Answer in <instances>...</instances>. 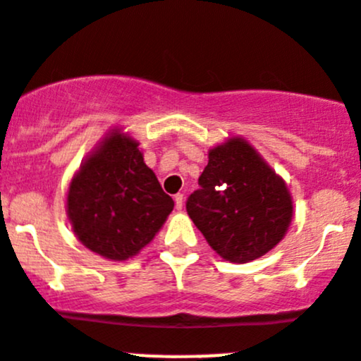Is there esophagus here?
Masks as SVG:
<instances>
[{
    "label": "esophagus",
    "instance_id": "obj_1",
    "mask_svg": "<svg viewBox=\"0 0 361 361\" xmlns=\"http://www.w3.org/2000/svg\"><path fill=\"white\" fill-rule=\"evenodd\" d=\"M174 204H176V210H181V208H183V194H176V196H174Z\"/></svg>",
    "mask_w": 361,
    "mask_h": 361
}]
</instances>
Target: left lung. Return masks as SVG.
<instances>
[{"label": "left lung", "instance_id": "1", "mask_svg": "<svg viewBox=\"0 0 361 361\" xmlns=\"http://www.w3.org/2000/svg\"><path fill=\"white\" fill-rule=\"evenodd\" d=\"M197 183L187 212L222 258L245 264L264 257L287 233L292 219L287 185L245 140L214 147Z\"/></svg>", "mask_w": 361, "mask_h": 361}]
</instances>
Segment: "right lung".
<instances>
[{
    "mask_svg": "<svg viewBox=\"0 0 361 361\" xmlns=\"http://www.w3.org/2000/svg\"><path fill=\"white\" fill-rule=\"evenodd\" d=\"M139 144L112 131L87 158L67 194L71 224L85 247L126 260L149 244L174 201L144 164Z\"/></svg>",
    "mask_w": 361,
    "mask_h": 361,
    "instance_id": "obj_1",
    "label": "right lung"
}]
</instances>
